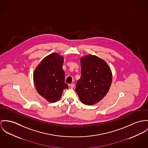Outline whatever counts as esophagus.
Instances as JSON below:
<instances>
[{
  "instance_id": "obj_1",
  "label": "esophagus",
  "mask_w": 148,
  "mask_h": 148,
  "mask_svg": "<svg viewBox=\"0 0 148 148\" xmlns=\"http://www.w3.org/2000/svg\"><path fill=\"white\" fill-rule=\"evenodd\" d=\"M69 86L70 88H74V87H75V84H74V83L69 84Z\"/></svg>"
}]
</instances>
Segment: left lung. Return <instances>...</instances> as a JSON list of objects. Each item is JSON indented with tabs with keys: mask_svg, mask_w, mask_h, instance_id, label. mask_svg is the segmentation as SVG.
I'll return each mask as SVG.
<instances>
[{
	"mask_svg": "<svg viewBox=\"0 0 148 148\" xmlns=\"http://www.w3.org/2000/svg\"><path fill=\"white\" fill-rule=\"evenodd\" d=\"M81 77L75 91L80 101L92 105L101 101L110 89L112 81V70L100 57L87 55L80 58Z\"/></svg>",
	"mask_w": 148,
	"mask_h": 148,
	"instance_id": "left-lung-1",
	"label": "left lung"
}]
</instances>
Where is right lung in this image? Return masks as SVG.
<instances>
[{"instance_id": "obj_1", "label": "right lung", "mask_w": 148, "mask_h": 148, "mask_svg": "<svg viewBox=\"0 0 148 148\" xmlns=\"http://www.w3.org/2000/svg\"><path fill=\"white\" fill-rule=\"evenodd\" d=\"M63 63L62 56L52 53L45 57L34 70L36 90L48 102L57 101L61 97L63 90L68 88L65 82Z\"/></svg>"}]
</instances>
